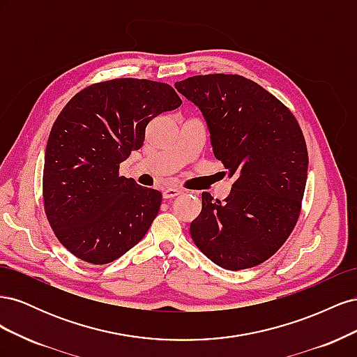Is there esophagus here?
<instances>
[{
	"label": "esophagus",
	"mask_w": 357,
	"mask_h": 357,
	"mask_svg": "<svg viewBox=\"0 0 357 357\" xmlns=\"http://www.w3.org/2000/svg\"><path fill=\"white\" fill-rule=\"evenodd\" d=\"M181 190L180 189H176V188H168L165 189L164 192H162V197H164V199H171V198H176L178 195H181Z\"/></svg>",
	"instance_id": "obj_1"
}]
</instances>
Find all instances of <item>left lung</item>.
Segmentation results:
<instances>
[{
  "mask_svg": "<svg viewBox=\"0 0 357 357\" xmlns=\"http://www.w3.org/2000/svg\"><path fill=\"white\" fill-rule=\"evenodd\" d=\"M174 86L201 110L213 153L235 178L223 202L202 192V210L189 229L192 240L225 269L262 264L283 245L299 218L308 153L296 119L243 75H195Z\"/></svg>",
  "mask_w": 357,
  "mask_h": 357,
  "instance_id": "obj_1",
  "label": "left lung"
}]
</instances>
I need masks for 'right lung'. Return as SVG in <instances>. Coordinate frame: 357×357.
Segmentation results:
<instances>
[{
  "instance_id": "obj_1",
  "label": "right lung",
  "mask_w": 357,
  "mask_h": 357,
  "mask_svg": "<svg viewBox=\"0 0 357 357\" xmlns=\"http://www.w3.org/2000/svg\"><path fill=\"white\" fill-rule=\"evenodd\" d=\"M181 105L169 84L116 79L74 95L52 126L43 197L61 244L104 265L143 240L162 193L119 176V164L143 146L153 117Z\"/></svg>"
}]
</instances>
